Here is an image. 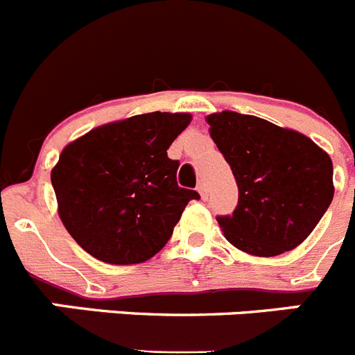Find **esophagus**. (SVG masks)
I'll return each instance as SVG.
<instances>
[{
    "label": "esophagus",
    "mask_w": 355,
    "mask_h": 355,
    "mask_svg": "<svg viewBox=\"0 0 355 355\" xmlns=\"http://www.w3.org/2000/svg\"><path fill=\"white\" fill-rule=\"evenodd\" d=\"M197 192L200 193V197H202V199H206V197H208V188H206L205 181H199V184H197Z\"/></svg>",
    "instance_id": "1"
}]
</instances>
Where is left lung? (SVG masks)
<instances>
[{"mask_svg":"<svg viewBox=\"0 0 355 355\" xmlns=\"http://www.w3.org/2000/svg\"><path fill=\"white\" fill-rule=\"evenodd\" d=\"M209 135L238 184L233 215L216 216L243 252L270 258L300 245L332 202V162L311 139L265 119L220 112Z\"/></svg>","mask_w":355,"mask_h":355,"instance_id":"obj_1","label":"left lung"}]
</instances>
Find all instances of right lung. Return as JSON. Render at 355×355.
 Here are the masks:
<instances>
[{
	"label": "right lung",
	"mask_w": 355,
	"mask_h": 355,
	"mask_svg": "<svg viewBox=\"0 0 355 355\" xmlns=\"http://www.w3.org/2000/svg\"><path fill=\"white\" fill-rule=\"evenodd\" d=\"M188 114L135 115L89 131L62 150L51 171L58 215L78 245L99 261L135 265L172 236L196 190L178 187L167 156Z\"/></svg>",
	"instance_id": "add662e5"
}]
</instances>
